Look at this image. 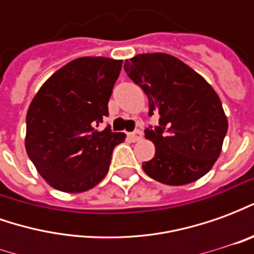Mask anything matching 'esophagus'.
I'll list each match as a JSON object with an SVG mask.
<instances>
[{"label":"esophagus","mask_w":254,"mask_h":254,"mask_svg":"<svg viewBox=\"0 0 254 254\" xmlns=\"http://www.w3.org/2000/svg\"><path fill=\"white\" fill-rule=\"evenodd\" d=\"M129 137H130L132 141H138V140H141V137H143V132H141V130H138V129H136L134 132L129 133Z\"/></svg>","instance_id":"obj_1"}]
</instances>
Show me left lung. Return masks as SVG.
Segmentation results:
<instances>
[{"label": "left lung", "instance_id": "obj_1", "mask_svg": "<svg viewBox=\"0 0 254 254\" xmlns=\"http://www.w3.org/2000/svg\"><path fill=\"white\" fill-rule=\"evenodd\" d=\"M124 69L148 96L149 116L159 114V125L144 130L156 149L143 163L145 174L176 187L205 176L229 127L218 94L187 64L165 53L138 54Z\"/></svg>", "mask_w": 254, "mask_h": 254}]
</instances>
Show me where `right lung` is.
Masks as SVG:
<instances>
[{
	"instance_id": "obj_1",
	"label": "right lung",
	"mask_w": 254,
	"mask_h": 254,
	"mask_svg": "<svg viewBox=\"0 0 254 254\" xmlns=\"http://www.w3.org/2000/svg\"><path fill=\"white\" fill-rule=\"evenodd\" d=\"M122 61L105 57L73 60L38 91L27 111L25 149L38 173L61 191L80 193L98 185L111 154L125 140L110 127L109 100Z\"/></svg>"
}]
</instances>
